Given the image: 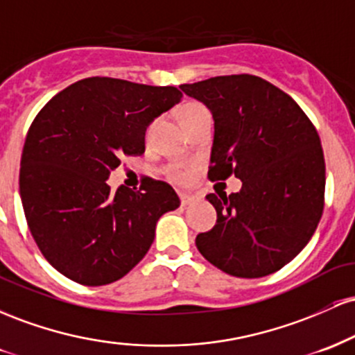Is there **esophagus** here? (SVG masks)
<instances>
[{"label": "esophagus", "instance_id": "34e87169", "mask_svg": "<svg viewBox=\"0 0 355 355\" xmlns=\"http://www.w3.org/2000/svg\"><path fill=\"white\" fill-rule=\"evenodd\" d=\"M197 202V197H193V195H187V193H180V203L183 207L190 205V203Z\"/></svg>", "mask_w": 355, "mask_h": 355}]
</instances>
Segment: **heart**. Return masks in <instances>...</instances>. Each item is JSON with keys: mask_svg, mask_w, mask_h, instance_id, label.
Listing matches in <instances>:
<instances>
[{"mask_svg": "<svg viewBox=\"0 0 355 355\" xmlns=\"http://www.w3.org/2000/svg\"><path fill=\"white\" fill-rule=\"evenodd\" d=\"M207 112V108L203 107V105L197 103V101H189V103H185L183 107L180 108V113H178V118H180V123L182 121L189 120V118L198 115V113H203ZM195 170H197V166L190 165V166H175L172 168V177L173 180H177L178 183H187L191 180V177H193Z\"/></svg>", "mask_w": 355, "mask_h": 355, "instance_id": "heart-1", "label": "heart"}]
</instances>
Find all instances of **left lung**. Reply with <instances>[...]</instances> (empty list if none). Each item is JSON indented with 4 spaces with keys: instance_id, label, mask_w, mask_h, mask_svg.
Segmentation results:
<instances>
[{
    "instance_id": "1",
    "label": "left lung",
    "mask_w": 355,
    "mask_h": 355,
    "mask_svg": "<svg viewBox=\"0 0 355 355\" xmlns=\"http://www.w3.org/2000/svg\"><path fill=\"white\" fill-rule=\"evenodd\" d=\"M180 88L214 116L210 180H242L237 193L207 195L217 223L197 235L198 252L234 277L274 274L307 245L324 210L325 162L315 126L287 93L254 75Z\"/></svg>"
}]
</instances>
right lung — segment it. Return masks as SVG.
<instances>
[{"mask_svg": "<svg viewBox=\"0 0 355 355\" xmlns=\"http://www.w3.org/2000/svg\"><path fill=\"white\" fill-rule=\"evenodd\" d=\"M182 98L175 87L93 76L44 105L28 130L19 195L44 259L81 285H107L144 259L158 218L180 207L168 183L112 191L123 155L145 152V132Z\"/></svg>", "mask_w": 355, "mask_h": 355, "instance_id": "1", "label": "right lung"}]
</instances>
